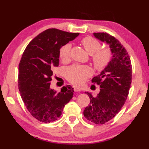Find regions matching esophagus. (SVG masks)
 Returning <instances> with one entry per match:
<instances>
[{"mask_svg":"<svg viewBox=\"0 0 149 149\" xmlns=\"http://www.w3.org/2000/svg\"><path fill=\"white\" fill-rule=\"evenodd\" d=\"M74 91H81V89L77 87H74Z\"/></svg>","mask_w":149,"mask_h":149,"instance_id":"34e87169","label":"esophagus"}]
</instances>
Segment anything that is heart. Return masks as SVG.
<instances>
[{"label": "heart", "instance_id": "obj_1", "mask_svg": "<svg viewBox=\"0 0 149 149\" xmlns=\"http://www.w3.org/2000/svg\"><path fill=\"white\" fill-rule=\"evenodd\" d=\"M81 44L85 50L91 55V61L97 70L101 71L107 67L112 59V52L109 48H101V43L96 38L87 36L81 40ZM71 46L65 44L59 51V56L64 62L70 58ZM92 74V70L87 66L73 65L66 70V77L69 82L76 85L83 84Z\"/></svg>", "mask_w": 149, "mask_h": 149}]
</instances>
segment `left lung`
I'll use <instances>...</instances> for the list:
<instances>
[{
    "label": "left lung",
    "instance_id": "1",
    "mask_svg": "<svg viewBox=\"0 0 149 149\" xmlns=\"http://www.w3.org/2000/svg\"><path fill=\"white\" fill-rule=\"evenodd\" d=\"M93 35L109 44L113 54L107 68L91 80L100 85V91L96 97L87 92L90 104L83 112L89 121L102 125L115 117L125 104L132 83V68L127 50L117 38L107 32H95Z\"/></svg>",
    "mask_w": 149,
    "mask_h": 149
}]
</instances>
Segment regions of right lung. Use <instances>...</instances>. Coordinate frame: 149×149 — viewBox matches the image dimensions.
<instances>
[{
  "mask_svg": "<svg viewBox=\"0 0 149 149\" xmlns=\"http://www.w3.org/2000/svg\"><path fill=\"white\" fill-rule=\"evenodd\" d=\"M79 33L49 28L28 45L19 64L18 86L22 99L32 117L42 123L56 121L72 99L70 85L57 92L50 88L53 68L59 65L60 49Z\"/></svg>",
  "mask_w": 149,
  "mask_h": 149,
  "instance_id": "obj_1",
  "label": "right lung"
}]
</instances>
